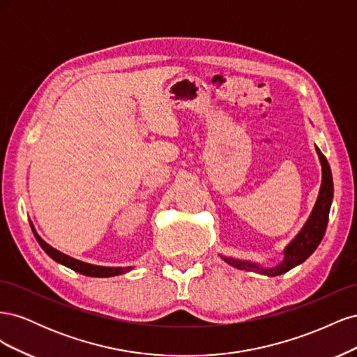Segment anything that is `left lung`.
<instances>
[{
    "mask_svg": "<svg viewBox=\"0 0 357 357\" xmlns=\"http://www.w3.org/2000/svg\"><path fill=\"white\" fill-rule=\"evenodd\" d=\"M316 152L321 167V183H320L319 195L307 222L304 223V226H302V229L295 235V238L283 248L282 262L277 264L275 266H262L257 262L219 255L226 264L236 269H244V271H253L262 275L275 277L290 271L291 268L301 265L302 262H305L307 259L314 253L320 241L323 240V235L326 232L329 211H331V205L333 199V180H332L331 167L328 164L326 158L323 156V153L320 152V149L317 146H316Z\"/></svg>",
    "mask_w": 357,
    "mask_h": 357,
    "instance_id": "obj_1",
    "label": "left lung"
}]
</instances>
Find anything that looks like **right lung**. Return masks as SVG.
Segmentation results:
<instances>
[{"mask_svg": "<svg viewBox=\"0 0 357 357\" xmlns=\"http://www.w3.org/2000/svg\"><path fill=\"white\" fill-rule=\"evenodd\" d=\"M31 228H32V232H34L36 238H37L38 244L41 245L43 250H45L53 259V261H56L58 264L67 266V268H71L73 271H75V273H80V274L88 275V277H114V275H121V274L129 273L131 269H134V266H102V265H93V264H88V262H82V261H79V259H74V257H71L66 253L56 250V248H53L50 244H47L37 234L34 225H32V223H31Z\"/></svg>", "mask_w": 357, "mask_h": 357, "instance_id": "right-lung-1", "label": "right lung"}]
</instances>
